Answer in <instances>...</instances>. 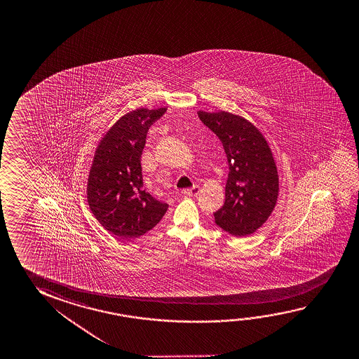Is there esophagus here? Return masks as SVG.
<instances>
[{"instance_id": "34e87169", "label": "esophagus", "mask_w": 359, "mask_h": 359, "mask_svg": "<svg viewBox=\"0 0 359 359\" xmlns=\"http://www.w3.org/2000/svg\"><path fill=\"white\" fill-rule=\"evenodd\" d=\"M199 185H194L191 189H187V190H184V195H187V196H196V195L199 194Z\"/></svg>"}]
</instances>
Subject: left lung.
<instances>
[{"mask_svg": "<svg viewBox=\"0 0 359 359\" xmlns=\"http://www.w3.org/2000/svg\"><path fill=\"white\" fill-rule=\"evenodd\" d=\"M220 139L229 164L225 203L215 223L234 236H247L263 225L279 194L276 160L263 134L247 118L226 111H198Z\"/></svg>", "mask_w": 359, "mask_h": 359, "instance_id": "8db88e82", "label": "left lung"}]
</instances>
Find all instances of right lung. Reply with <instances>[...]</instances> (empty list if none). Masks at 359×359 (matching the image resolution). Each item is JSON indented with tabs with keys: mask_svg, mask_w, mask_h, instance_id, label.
I'll use <instances>...</instances> for the list:
<instances>
[{
	"mask_svg": "<svg viewBox=\"0 0 359 359\" xmlns=\"http://www.w3.org/2000/svg\"><path fill=\"white\" fill-rule=\"evenodd\" d=\"M166 107H145L125 114L107 130L95 150L88 179V203L97 222L121 239L153 229L168 204L142 188V154L149 128Z\"/></svg>",
	"mask_w": 359,
	"mask_h": 359,
	"instance_id": "add662e5",
	"label": "right lung"
}]
</instances>
